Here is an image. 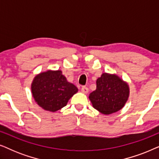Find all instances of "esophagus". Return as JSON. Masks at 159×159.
<instances>
[{"label":"esophagus","instance_id":"34e87169","mask_svg":"<svg viewBox=\"0 0 159 159\" xmlns=\"http://www.w3.org/2000/svg\"><path fill=\"white\" fill-rule=\"evenodd\" d=\"M81 91H82V93H84V94H87V93H88L89 89H88V88H87V87L83 86V87H82V88H81Z\"/></svg>","mask_w":159,"mask_h":159}]
</instances>
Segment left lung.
Returning a JSON list of instances; mask_svg holds the SVG:
<instances>
[{"mask_svg":"<svg viewBox=\"0 0 159 159\" xmlns=\"http://www.w3.org/2000/svg\"><path fill=\"white\" fill-rule=\"evenodd\" d=\"M96 90L89 95L94 108L108 115L121 110L129 95L127 82L116 75L103 73L96 81Z\"/></svg>","mask_w":159,"mask_h":159,"instance_id":"1","label":"left lung"}]
</instances>
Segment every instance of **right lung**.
I'll return each instance as SVG.
<instances>
[{
	"mask_svg": "<svg viewBox=\"0 0 159 159\" xmlns=\"http://www.w3.org/2000/svg\"><path fill=\"white\" fill-rule=\"evenodd\" d=\"M31 90L38 105L51 112L64 107L78 91L75 84L67 81L61 70L40 73L34 78Z\"/></svg>",
	"mask_w": 159,
	"mask_h": 159,
	"instance_id": "right-lung-1",
	"label": "right lung"
}]
</instances>
